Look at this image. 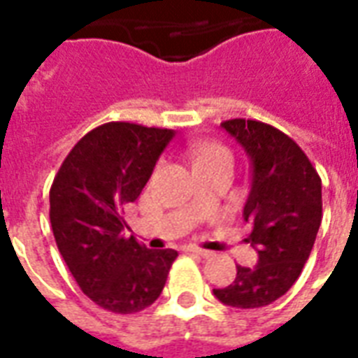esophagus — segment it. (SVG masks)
<instances>
[{
    "label": "esophagus",
    "instance_id": "esophagus-1",
    "mask_svg": "<svg viewBox=\"0 0 358 358\" xmlns=\"http://www.w3.org/2000/svg\"><path fill=\"white\" fill-rule=\"evenodd\" d=\"M186 251L187 253H192V255L203 257V259H210V257H213V251H207V249H201V248H187Z\"/></svg>",
    "mask_w": 358,
    "mask_h": 358
}]
</instances>
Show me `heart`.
<instances>
[{
	"mask_svg": "<svg viewBox=\"0 0 358 358\" xmlns=\"http://www.w3.org/2000/svg\"><path fill=\"white\" fill-rule=\"evenodd\" d=\"M192 161H194V169H197L203 164L232 163V155L222 143L203 141V143H195L192 148Z\"/></svg>",
	"mask_w": 358,
	"mask_h": 358,
	"instance_id": "obj_1",
	"label": "heart"
}]
</instances>
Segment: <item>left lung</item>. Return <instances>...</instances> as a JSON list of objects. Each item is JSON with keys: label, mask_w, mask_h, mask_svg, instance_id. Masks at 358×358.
<instances>
[{"label": "left lung", "mask_w": 358, "mask_h": 358, "mask_svg": "<svg viewBox=\"0 0 358 358\" xmlns=\"http://www.w3.org/2000/svg\"><path fill=\"white\" fill-rule=\"evenodd\" d=\"M222 128L240 143L251 164V192L243 220L259 261L240 266L232 284L213 289L228 307L257 308L280 299L307 263L322 222V182L295 141L259 120L232 118Z\"/></svg>", "instance_id": "obj_1"}]
</instances>
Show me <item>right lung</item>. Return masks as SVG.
<instances>
[{"instance_id":"obj_1","label":"right lung","mask_w":358,"mask_h":358,"mask_svg":"<svg viewBox=\"0 0 358 358\" xmlns=\"http://www.w3.org/2000/svg\"><path fill=\"white\" fill-rule=\"evenodd\" d=\"M174 138L166 128L107 122L82 138L50 189V220L59 253L80 289L117 315L140 313L163 292L178 253L126 238L124 207L140 197Z\"/></svg>"}]
</instances>
